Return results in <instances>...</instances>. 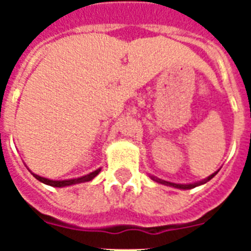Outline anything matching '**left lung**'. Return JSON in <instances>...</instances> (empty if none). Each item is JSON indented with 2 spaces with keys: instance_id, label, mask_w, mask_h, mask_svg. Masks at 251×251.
<instances>
[{
  "instance_id": "8db88e82",
  "label": "left lung",
  "mask_w": 251,
  "mask_h": 251,
  "mask_svg": "<svg viewBox=\"0 0 251 251\" xmlns=\"http://www.w3.org/2000/svg\"><path fill=\"white\" fill-rule=\"evenodd\" d=\"M218 172H215L214 175H211L210 177L207 179H204V181H202V182H198V183H190V185H179V183H173V182H168V181H164V179H160V178H157V177H151V178L153 179V181H156V182L159 183H163V185H167V186H173V187H177V189H193V187L195 186H198V185H202V183H206L207 181H210L212 177H214L215 175H216Z\"/></svg>"
}]
</instances>
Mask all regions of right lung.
Wrapping results in <instances>:
<instances>
[{
  "label": "right lung",
  "mask_w": 251,
  "mask_h": 251,
  "mask_svg": "<svg viewBox=\"0 0 251 251\" xmlns=\"http://www.w3.org/2000/svg\"><path fill=\"white\" fill-rule=\"evenodd\" d=\"M99 172L100 169L98 171L92 172L90 175L83 176V177H79V178H73V179H65V181H53V179H48V178H44V177H40V176L37 175H33V177L36 179H39L40 182L45 183V185H49V186H54V187H62V186H70V185H74V183H79V182H87V181H91V179L96 177L99 175Z\"/></svg>",
  "instance_id": "obj_1"
}]
</instances>
